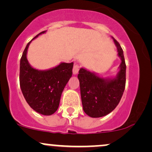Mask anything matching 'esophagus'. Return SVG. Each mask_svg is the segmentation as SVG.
<instances>
[{
  "label": "esophagus",
  "instance_id": "obj_1",
  "mask_svg": "<svg viewBox=\"0 0 152 152\" xmlns=\"http://www.w3.org/2000/svg\"><path fill=\"white\" fill-rule=\"evenodd\" d=\"M78 71H79V66L78 64H76V65H74V68H73V74L76 75L78 73Z\"/></svg>",
  "mask_w": 152,
  "mask_h": 152
}]
</instances>
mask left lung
Returning <instances> with one entry per match:
<instances>
[{
    "label": "left lung",
    "mask_w": 152,
    "mask_h": 152,
    "mask_svg": "<svg viewBox=\"0 0 152 152\" xmlns=\"http://www.w3.org/2000/svg\"><path fill=\"white\" fill-rule=\"evenodd\" d=\"M111 38L121 61L116 76L104 78L83 67L78 71L83 109L92 118L102 117L111 113L118 104L124 91L126 64L124 52L117 41Z\"/></svg>",
    "instance_id": "obj_1"
}]
</instances>
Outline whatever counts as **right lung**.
I'll return each mask as SVG.
<instances>
[{
    "label": "right lung",
    "instance_id": "right-lung-1",
    "mask_svg": "<svg viewBox=\"0 0 152 152\" xmlns=\"http://www.w3.org/2000/svg\"><path fill=\"white\" fill-rule=\"evenodd\" d=\"M35 36L26 45L20 61V86L26 102L40 114L50 116L58 109L61 94L72 76L74 63L61 62L58 66L46 70H38L29 64L28 49Z\"/></svg>",
    "mask_w": 152,
    "mask_h": 152
}]
</instances>
